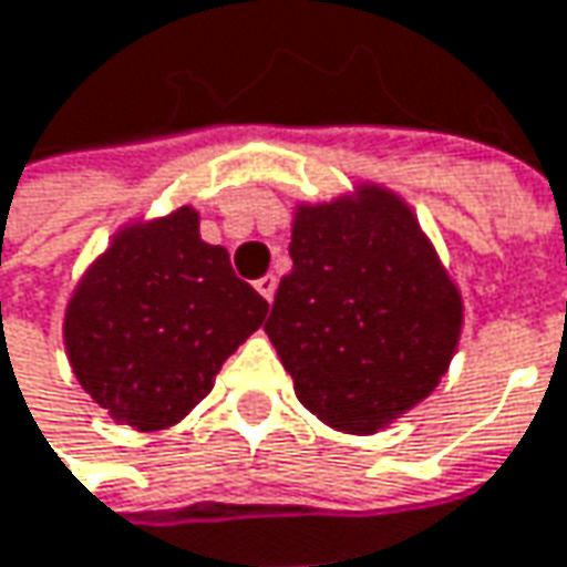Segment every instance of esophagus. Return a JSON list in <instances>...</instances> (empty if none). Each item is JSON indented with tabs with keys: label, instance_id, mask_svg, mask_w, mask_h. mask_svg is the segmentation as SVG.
Instances as JSON below:
<instances>
[{
	"label": "esophagus",
	"instance_id": "1",
	"mask_svg": "<svg viewBox=\"0 0 567 567\" xmlns=\"http://www.w3.org/2000/svg\"><path fill=\"white\" fill-rule=\"evenodd\" d=\"M255 290H258V293H261V297L270 302V299H274V293H277V277H274V274L258 277V280H255Z\"/></svg>",
	"mask_w": 567,
	"mask_h": 567
}]
</instances>
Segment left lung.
Returning <instances> with one entry per match:
<instances>
[{
    "mask_svg": "<svg viewBox=\"0 0 567 567\" xmlns=\"http://www.w3.org/2000/svg\"><path fill=\"white\" fill-rule=\"evenodd\" d=\"M290 258L265 331L306 409L377 434L434 392L463 299L395 194L363 187L357 200L299 207Z\"/></svg>",
    "mask_w": 567,
    "mask_h": 567,
    "instance_id": "obj_1",
    "label": "left lung"
}]
</instances>
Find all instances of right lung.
Masks as SVG:
<instances>
[{
    "instance_id": "right-lung-1",
    "label": "right lung",
    "mask_w": 567,
    "mask_h": 567,
    "mask_svg": "<svg viewBox=\"0 0 567 567\" xmlns=\"http://www.w3.org/2000/svg\"><path fill=\"white\" fill-rule=\"evenodd\" d=\"M268 302L182 207L121 229L75 287L63 338L75 380L136 431L172 427L207 399Z\"/></svg>"
}]
</instances>
